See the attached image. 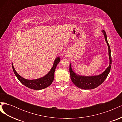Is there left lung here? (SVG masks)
Instances as JSON below:
<instances>
[{
  "label": "left lung",
  "instance_id": "8db88e82",
  "mask_svg": "<svg viewBox=\"0 0 122 122\" xmlns=\"http://www.w3.org/2000/svg\"><path fill=\"white\" fill-rule=\"evenodd\" d=\"M102 32L104 36L106 43L108 47V55L109 58V65L108 67L106 69L105 71L99 75L93 76H83L80 75L74 71L72 67L71 64H70V77L73 83L75 86L80 88L83 90H91L96 88L101 84L107 77L110 71L112 66V56L111 50L110 46L107 41V35L104 30H102Z\"/></svg>",
  "mask_w": 122,
  "mask_h": 122
}]
</instances>
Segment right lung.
Segmentation results:
<instances>
[{"label": "right lung", "instance_id": "1", "mask_svg": "<svg viewBox=\"0 0 122 122\" xmlns=\"http://www.w3.org/2000/svg\"><path fill=\"white\" fill-rule=\"evenodd\" d=\"M61 61V57L60 56L57 57L55 59L52 67L50 69V71L46 75L44 76L41 78L29 80L24 78L21 77L20 75L18 74L16 71L15 69L12 62V68L14 74H15L17 78L20 81L21 83L26 87L31 88V89L35 90H40L45 88L49 86L52 83L54 77V72L56 69L57 64L60 62Z\"/></svg>", "mask_w": 122, "mask_h": 122}]
</instances>
